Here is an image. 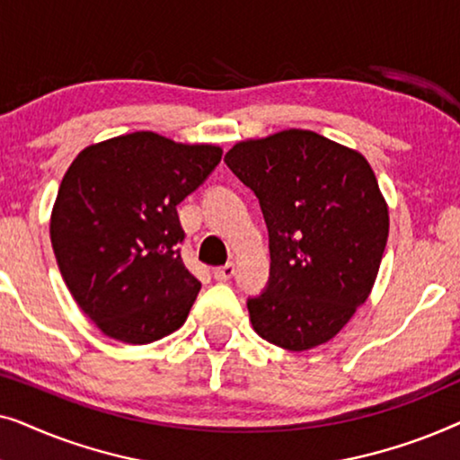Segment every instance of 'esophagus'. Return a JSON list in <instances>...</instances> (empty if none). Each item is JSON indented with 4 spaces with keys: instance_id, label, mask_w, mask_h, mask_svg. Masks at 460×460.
Instances as JSON below:
<instances>
[{
    "instance_id": "obj_1",
    "label": "esophagus",
    "mask_w": 460,
    "mask_h": 460,
    "mask_svg": "<svg viewBox=\"0 0 460 460\" xmlns=\"http://www.w3.org/2000/svg\"><path fill=\"white\" fill-rule=\"evenodd\" d=\"M234 272H236L234 263H226V266L213 270V279L219 280V282H228L232 276H234Z\"/></svg>"
}]
</instances>
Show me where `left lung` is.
<instances>
[{"mask_svg":"<svg viewBox=\"0 0 460 460\" xmlns=\"http://www.w3.org/2000/svg\"><path fill=\"white\" fill-rule=\"evenodd\" d=\"M226 165L255 192L270 279L247 299L257 335L291 351L337 335L367 301L389 234L387 205L362 155L307 129L236 144Z\"/></svg>","mask_w":460,"mask_h":460,"instance_id":"1","label":"left lung"}]
</instances>
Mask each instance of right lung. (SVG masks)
<instances>
[{"label":"right lung","instance_id":"obj_1","mask_svg":"<svg viewBox=\"0 0 460 460\" xmlns=\"http://www.w3.org/2000/svg\"><path fill=\"white\" fill-rule=\"evenodd\" d=\"M219 161L211 144L134 131L68 167L49 236L68 291L106 337L150 343L184 324L200 282L181 261L178 205Z\"/></svg>","mask_w":460,"mask_h":460}]
</instances>
